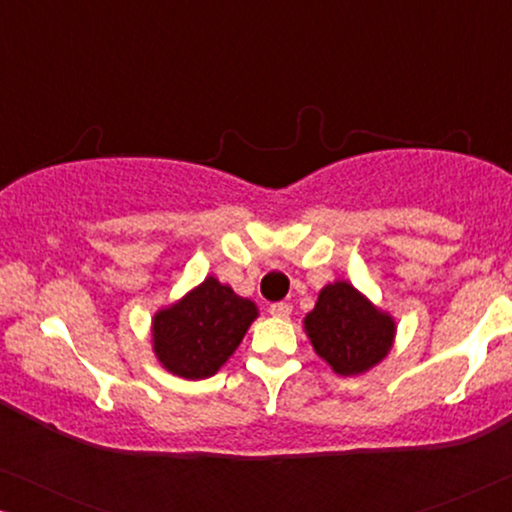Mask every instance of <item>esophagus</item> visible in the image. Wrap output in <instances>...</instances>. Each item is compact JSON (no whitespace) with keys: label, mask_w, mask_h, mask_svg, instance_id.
Masks as SVG:
<instances>
[{"label":"esophagus","mask_w":512,"mask_h":512,"mask_svg":"<svg viewBox=\"0 0 512 512\" xmlns=\"http://www.w3.org/2000/svg\"><path fill=\"white\" fill-rule=\"evenodd\" d=\"M270 314L277 319H289L291 317V305L289 303H275L270 305Z\"/></svg>","instance_id":"esophagus-1"}]
</instances>
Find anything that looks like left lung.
Wrapping results in <instances>:
<instances>
[{"mask_svg": "<svg viewBox=\"0 0 512 512\" xmlns=\"http://www.w3.org/2000/svg\"><path fill=\"white\" fill-rule=\"evenodd\" d=\"M314 352L333 373L363 375L387 359L396 340L394 314L377 307L347 279H335L319 291L314 310L303 319Z\"/></svg>", "mask_w": 512, "mask_h": 512, "instance_id": "obj_1", "label": "left lung"}]
</instances>
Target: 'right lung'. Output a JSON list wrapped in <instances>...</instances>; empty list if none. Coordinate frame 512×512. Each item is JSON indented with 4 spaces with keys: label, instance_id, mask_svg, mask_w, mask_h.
I'll use <instances>...</instances> for the list:
<instances>
[{
    "label": "right lung",
    "instance_id": "1",
    "mask_svg": "<svg viewBox=\"0 0 512 512\" xmlns=\"http://www.w3.org/2000/svg\"><path fill=\"white\" fill-rule=\"evenodd\" d=\"M256 319L254 300L209 275L153 314L151 349L167 373L207 380L226 366Z\"/></svg>",
    "mask_w": 512,
    "mask_h": 512
}]
</instances>
